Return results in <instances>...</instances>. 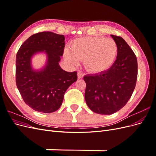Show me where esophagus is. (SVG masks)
<instances>
[{
  "label": "esophagus",
  "mask_w": 156,
  "mask_h": 156,
  "mask_svg": "<svg viewBox=\"0 0 156 156\" xmlns=\"http://www.w3.org/2000/svg\"><path fill=\"white\" fill-rule=\"evenodd\" d=\"M83 76H84V74H83V73L82 72H78V73H77V77H78V79H81V78H83Z\"/></svg>",
  "instance_id": "obj_1"
}]
</instances>
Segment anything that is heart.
I'll list each match as a JSON object with an SVG mask.
<instances>
[{
  "mask_svg": "<svg viewBox=\"0 0 156 156\" xmlns=\"http://www.w3.org/2000/svg\"><path fill=\"white\" fill-rule=\"evenodd\" d=\"M118 53L115 40L103 37H82L75 39L71 51L66 49V60L73 65L84 60V66L89 72L98 73L105 71L114 63Z\"/></svg>",
  "mask_w": 156,
  "mask_h": 156,
  "instance_id": "b5f03b06",
  "label": "heart"
}]
</instances>
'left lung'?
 Returning <instances> with one entry per match:
<instances>
[{"label": "left lung", "mask_w": 156, "mask_h": 156, "mask_svg": "<svg viewBox=\"0 0 156 156\" xmlns=\"http://www.w3.org/2000/svg\"><path fill=\"white\" fill-rule=\"evenodd\" d=\"M111 36L118 46L114 64L105 72L83 77L87 104L93 112L100 115H111L124 107L137 79V60L134 52L122 37Z\"/></svg>", "instance_id": "left-lung-1"}]
</instances>
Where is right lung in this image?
Listing matches in <instances>:
<instances>
[{
	"label": "right lung",
	"mask_w": 156,
	"mask_h": 156,
	"mask_svg": "<svg viewBox=\"0 0 156 156\" xmlns=\"http://www.w3.org/2000/svg\"><path fill=\"white\" fill-rule=\"evenodd\" d=\"M64 36L44 31L30 36L19 49L16 60V81L23 101L36 111L50 113L58 110L68 87L77 80V72H68L58 64L64 49ZM45 50L48 60L46 68L36 72L30 58Z\"/></svg>",
	"instance_id": "add662e5"
}]
</instances>
